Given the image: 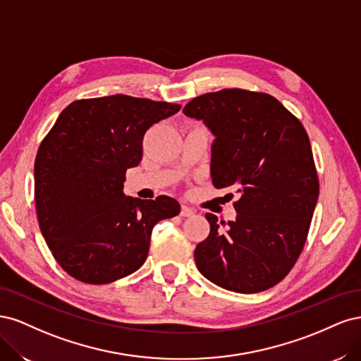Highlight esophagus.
<instances>
[{
    "label": "esophagus",
    "instance_id": "34e87169",
    "mask_svg": "<svg viewBox=\"0 0 361 361\" xmlns=\"http://www.w3.org/2000/svg\"><path fill=\"white\" fill-rule=\"evenodd\" d=\"M180 215H182V216H191V215H194V211L191 209V207L182 204V207H180Z\"/></svg>",
    "mask_w": 361,
    "mask_h": 361
}]
</instances>
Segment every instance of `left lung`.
Returning a JSON list of instances; mask_svg holds the SVG:
<instances>
[{"label":"left lung","mask_w":361,"mask_h":361,"mask_svg":"<svg viewBox=\"0 0 361 361\" xmlns=\"http://www.w3.org/2000/svg\"><path fill=\"white\" fill-rule=\"evenodd\" d=\"M183 114L215 135L214 187L239 192L235 221L206 214L211 232L194 250L195 265L227 290L276 286L301 255L319 195L307 133L274 96L243 89L194 97Z\"/></svg>","instance_id":"obj_1"}]
</instances>
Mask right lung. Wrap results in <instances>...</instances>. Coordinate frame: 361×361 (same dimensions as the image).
<instances>
[{"instance_id":"add662e5","label":"right lung","mask_w":361,"mask_h":361,"mask_svg":"<svg viewBox=\"0 0 361 361\" xmlns=\"http://www.w3.org/2000/svg\"><path fill=\"white\" fill-rule=\"evenodd\" d=\"M179 104L113 94L69 104L35 162L40 232L68 274L106 285L133 274L149 253L154 226L180 212V204L126 197V170L143 158V138Z\"/></svg>"}]
</instances>
